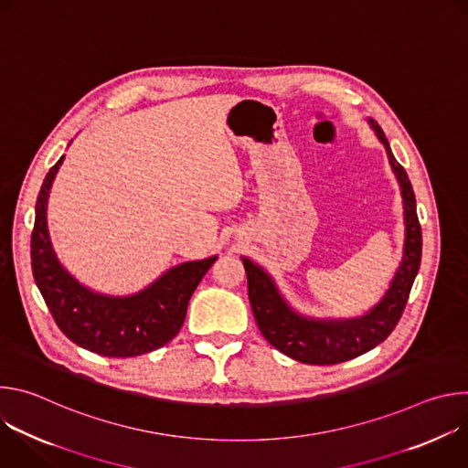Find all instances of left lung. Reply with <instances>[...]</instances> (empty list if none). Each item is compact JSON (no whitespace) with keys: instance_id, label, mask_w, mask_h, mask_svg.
Segmentation results:
<instances>
[{"instance_id":"left-lung-1","label":"left lung","mask_w":468,"mask_h":468,"mask_svg":"<svg viewBox=\"0 0 468 468\" xmlns=\"http://www.w3.org/2000/svg\"><path fill=\"white\" fill-rule=\"evenodd\" d=\"M368 123L385 146L404 204V255L383 298L368 313L356 318L305 316L289 305L269 272L248 257H242L248 278V296L262 337L276 350L300 363L337 365L363 356L383 343L402 316L419 274L422 231L417 217L415 192L404 166L394 159L381 127L372 118H368Z\"/></svg>"}]
</instances>
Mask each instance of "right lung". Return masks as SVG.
Masks as SVG:
<instances>
[{"label":"right lung","mask_w":468,"mask_h":468,"mask_svg":"<svg viewBox=\"0 0 468 468\" xmlns=\"http://www.w3.org/2000/svg\"><path fill=\"white\" fill-rule=\"evenodd\" d=\"M64 155L49 168L35 207L31 266L37 287L60 331L78 346L105 357H135L170 343L186 305L217 255L172 266L146 289L129 296L96 292L58 261L48 231V197Z\"/></svg>","instance_id":"obj_1"}]
</instances>
